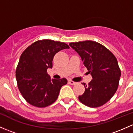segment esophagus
I'll list each match as a JSON object with an SVG mask.
<instances>
[{"label": "esophagus", "instance_id": "34e87169", "mask_svg": "<svg viewBox=\"0 0 133 133\" xmlns=\"http://www.w3.org/2000/svg\"><path fill=\"white\" fill-rule=\"evenodd\" d=\"M69 83H70L71 85H75V84H76V82H73V81H72V80H69Z\"/></svg>", "mask_w": 133, "mask_h": 133}]
</instances>
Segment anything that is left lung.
I'll return each instance as SVG.
<instances>
[{
    "label": "left lung",
    "instance_id": "obj_1",
    "mask_svg": "<svg viewBox=\"0 0 133 133\" xmlns=\"http://www.w3.org/2000/svg\"><path fill=\"white\" fill-rule=\"evenodd\" d=\"M69 46L80 56L92 79L84 85V93L79 101L89 107H101L114 96L119 83L121 71L116 57L109 50L97 42L79 41Z\"/></svg>",
    "mask_w": 133,
    "mask_h": 133
}]
</instances>
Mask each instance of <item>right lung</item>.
Instances as JSON below:
<instances>
[{
  "mask_svg": "<svg viewBox=\"0 0 133 133\" xmlns=\"http://www.w3.org/2000/svg\"><path fill=\"white\" fill-rule=\"evenodd\" d=\"M66 48L69 46L62 42L44 39L36 41L22 53L16 78L19 92L29 104L43 108L57 100L61 87L68 80L51 79L47 69L52 68L54 55Z\"/></svg>",
  "mask_w": 133,
  "mask_h": 133,
  "instance_id": "add662e5",
  "label": "right lung"
}]
</instances>
